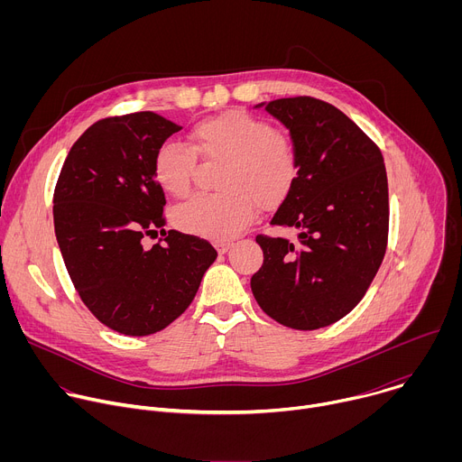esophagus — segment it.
Wrapping results in <instances>:
<instances>
[{"mask_svg": "<svg viewBox=\"0 0 462 462\" xmlns=\"http://www.w3.org/2000/svg\"><path fill=\"white\" fill-rule=\"evenodd\" d=\"M216 248H217L219 254H226L232 248V243H228V241H216Z\"/></svg>", "mask_w": 462, "mask_h": 462, "instance_id": "1", "label": "esophagus"}]
</instances>
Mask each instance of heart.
<instances>
[{
    "label": "heart",
    "instance_id": "heart-1",
    "mask_svg": "<svg viewBox=\"0 0 462 462\" xmlns=\"http://www.w3.org/2000/svg\"><path fill=\"white\" fill-rule=\"evenodd\" d=\"M195 153L205 161H225L217 186L221 193L195 195L173 212L177 228L208 239L239 234L259 208H274L291 193L300 155L291 137L267 120L243 111L195 124L189 146L164 141L153 153L157 184L173 197H184L195 173Z\"/></svg>",
    "mask_w": 462,
    "mask_h": 462
}]
</instances>
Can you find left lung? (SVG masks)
Wrapping results in <instances>:
<instances>
[{"instance_id": "left-lung-1", "label": "left lung", "mask_w": 462, "mask_h": 462, "mask_svg": "<svg viewBox=\"0 0 462 462\" xmlns=\"http://www.w3.org/2000/svg\"><path fill=\"white\" fill-rule=\"evenodd\" d=\"M261 106L298 148V179L271 221L296 228L298 237H255L263 265L250 287L273 319L312 331L349 314L380 269L389 230L383 157L347 115L323 100L292 97Z\"/></svg>"}]
</instances>
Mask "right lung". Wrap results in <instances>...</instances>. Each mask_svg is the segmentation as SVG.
<instances>
[{
  "label": "right lung",
  "mask_w": 462,
  "mask_h": 462,
  "mask_svg": "<svg viewBox=\"0 0 462 462\" xmlns=\"http://www.w3.org/2000/svg\"><path fill=\"white\" fill-rule=\"evenodd\" d=\"M180 125L139 111L89 125L65 159L52 197L65 269L98 321L127 337L162 331L191 303L216 248L164 230L153 153ZM165 236L152 249L146 235Z\"/></svg>",
  "instance_id": "obj_1"
}]
</instances>
